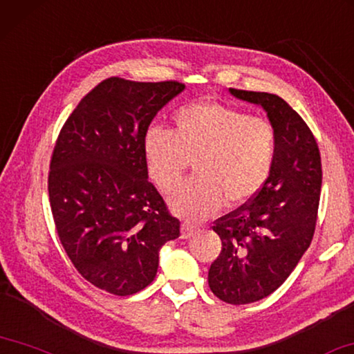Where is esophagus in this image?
Masks as SVG:
<instances>
[{
    "instance_id": "esophagus-1",
    "label": "esophagus",
    "mask_w": 354,
    "mask_h": 354,
    "mask_svg": "<svg viewBox=\"0 0 354 354\" xmlns=\"http://www.w3.org/2000/svg\"><path fill=\"white\" fill-rule=\"evenodd\" d=\"M195 232H197V228L190 225V223H183V225H181V238L183 239L192 238L194 234H195Z\"/></svg>"
}]
</instances>
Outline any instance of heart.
Listing matches in <instances>:
<instances>
[{"instance_id": "obj_1", "label": "heart", "mask_w": 354, "mask_h": 354, "mask_svg": "<svg viewBox=\"0 0 354 354\" xmlns=\"http://www.w3.org/2000/svg\"><path fill=\"white\" fill-rule=\"evenodd\" d=\"M173 132L151 127L143 140L147 170L162 192H173L195 164L192 183L170 198L179 217L201 221L228 206L250 201L271 175L276 129L268 120L225 104L203 100L179 109Z\"/></svg>"}]
</instances>
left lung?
<instances>
[{
  "label": "left lung",
  "instance_id": "8db88e82",
  "mask_svg": "<svg viewBox=\"0 0 354 354\" xmlns=\"http://www.w3.org/2000/svg\"><path fill=\"white\" fill-rule=\"evenodd\" d=\"M255 104L277 133L268 181L248 205L216 221L222 252L207 283L228 304H250L276 291L312 243L322 192V157L304 120L271 93L228 89Z\"/></svg>",
  "mask_w": 354,
  "mask_h": 354
}]
</instances>
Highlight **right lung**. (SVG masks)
Returning a JSON list of instances; mask_svg holds the SVG:
<instances>
[{"instance_id":"right-lung-1","label":"right lung","mask_w":354,"mask_h":354,"mask_svg":"<svg viewBox=\"0 0 354 354\" xmlns=\"http://www.w3.org/2000/svg\"><path fill=\"white\" fill-rule=\"evenodd\" d=\"M184 88L106 78L67 118L53 149L48 197L61 244L77 271L111 295L147 288L162 245L179 236V221L148 181L143 140Z\"/></svg>"}]
</instances>
